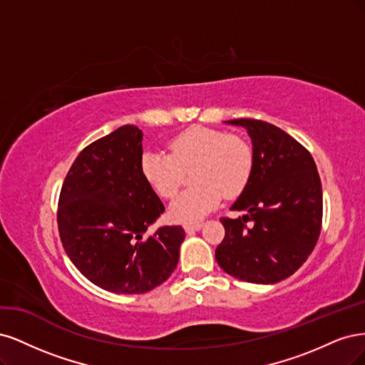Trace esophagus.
<instances>
[{"mask_svg":"<svg viewBox=\"0 0 365 365\" xmlns=\"http://www.w3.org/2000/svg\"><path fill=\"white\" fill-rule=\"evenodd\" d=\"M203 227V222H194V225H185V232L186 233H192L197 232Z\"/></svg>","mask_w":365,"mask_h":365,"instance_id":"obj_1","label":"esophagus"}]
</instances>
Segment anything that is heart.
<instances>
[{
  "label": "heart",
  "instance_id": "1",
  "mask_svg": "<svg viewBox=\"0 0 365 365\" xmlns=\"http://www.w3.org/2000/svg\"><path fill=\"white\" fill-rule=\"evenodd\" d=\"M253 150L245 139L207 127H192L174 136L170 153L148 150L140 156V173L162 198L179 191L186 171H191L190 190L170 205V217L180 222L202 220L215 209L221 197H238L250 182Z\"/></svg>",
  "mask_w": 365,
  "mask_h": 365
}]
</instances>
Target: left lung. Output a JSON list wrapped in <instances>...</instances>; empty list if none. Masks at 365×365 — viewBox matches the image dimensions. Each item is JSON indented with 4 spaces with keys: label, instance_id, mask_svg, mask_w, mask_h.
I'll use <instances>...</instances> for the list:
<instances>
[{
    "label": "left lung",
    "instance_id": "left-lung-1",
    "mask_svg": "<svg viewBox=\"0 0 365 365\" xmlns=\"http://www.w3.org/2000/svg\"><path fill=\"white\" fill-rule=\"evenodd\" d=\"M253 145V173L232 210L238 218H221L225 240L217 247L218 265L252 284H277L294 274L319 241L323 192L311 153L282 128L240 118Z\"/></svg>",
    "mask_w": 365,
    "mask_h": 365
}]
</instances>
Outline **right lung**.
Listing matches in <instances>:
<instances>
[{
    "label": "right lung",
    "mask_w": 365,
    "mask_h": 365,
    "mask_svg": "<svg viewBox=\"0 0 365 365\" xmlns=\"http://www.w3.org/2000/svg\"><path fill=\"white\" fill-rule=\"evenodd\" d=\"M143 130L123 125L80 151L62 185L57 226L71 262L93 285L143 294L178 267L182 226L159 227L162 202L140 173Z\"/></svg>",
    "instance_id": "right-lung-1"
}]
</instances>
